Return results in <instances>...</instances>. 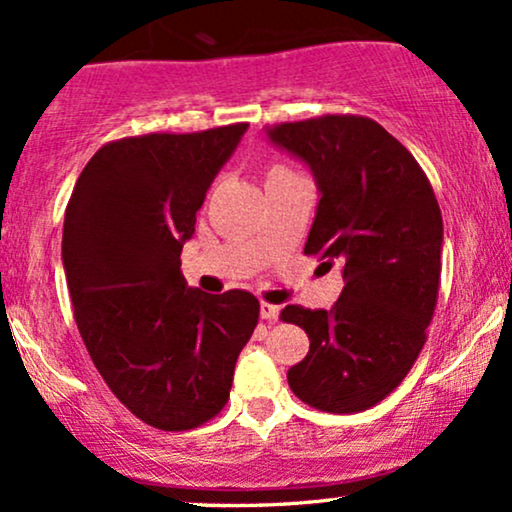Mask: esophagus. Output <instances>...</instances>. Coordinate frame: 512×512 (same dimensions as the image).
I'll return each mask as SVG.
<instances>
[{
    "label": "esophagus",
    "mask_w": 512,
    "mask_h": 512,
    "mask_svg": "<svg viewBox=\"0 0 512 512\" xmlns=\"http://www.w3.org/2000/svg\"><path fill=\"white\" fill-rule=\"evenodd\" d=\"M260 317L267 322H276L279 320V305H272V303H260Z\"/></svg>",
    "instance_id": "34e87169"
}]
</instances>
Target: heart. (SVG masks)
<instances>
[{
	"mask_svg": "<svg viewBox=\"0 0 512 512\" xmlns=\"http://www.w3.org/2000/svg\"><path fill=\"white\" fill-rule=\"evenodd\" d=\"M281 175H293V170L289 166H281V163H274V166L267 168V180L281 178Z\"/></svg>",
	"mask_w": 512,
	"mask_h": 512,
	"instance_id": "heart-1",
	"label": "heart"
}]
</instances>
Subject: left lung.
Returning a JSON list of instances; mask_svg holds the SVG:
<instances>
[{
    "instance_id": "obj_1",
    "label": "left lung",
    "mask_w": 512,
    "mask_h": 512,
    "mask_svg": "<svg viewBox=\"0 0 512 512\" xmlns=\"http://www.w3.org/2000/svg\"><path fill=\"white\" fill-rule=\"evenodd\" d=\"M267 134L308 163L322 195L305 255L342 264L344 274L330 310H281L310 339L286 378L320 411L370 409L407 378L426 344L443 250L438 199L407 146L370 117L322 115Z\"/></svg>"
}]
</instances>
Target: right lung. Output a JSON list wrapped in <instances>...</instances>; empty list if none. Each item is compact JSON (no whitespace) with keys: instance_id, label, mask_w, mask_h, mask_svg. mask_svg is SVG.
Returning <instances> with one entry per match:
<instances>
[{"instance_id":"1","label":"right lung","mask_w":512,"mask_h":512,"mask_svg":"<svg viewBox=\"0 0 512 512\" xmlns=\"http://www.w3.org/2000/svg\"><path fill=\"white\" fill-rule=\"evenodd\" d=\"M248 122L108 142L64 211L62 262L93 366L144 424L190 431L226 407L260 301L187 289L182 243Z\"/></svg>"}]
</instances>
